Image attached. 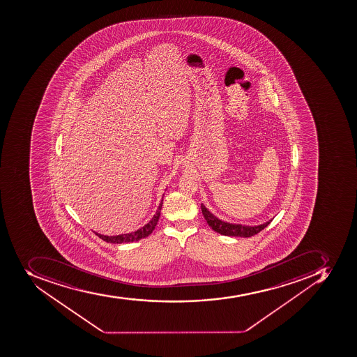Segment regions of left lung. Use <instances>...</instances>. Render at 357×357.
I'll return each instance as SVG.
<instances>
[{
	"instance_id": "obj_1",
	"label": "left lung",
	"mask_w": 357,
	"mask_h": 357,
	"mask_svg": "<svg viewBox=\"0 0 357 357\" xmlns=\"http://www.w3.org/2000/svg\"><path fill=\"white\" fill-rule=\"evenodd\" d=\"M201 210H202L203 217L212 229L218 234H220V235L230 236V237H252V236L256 235V234L266 228L272 221V219H271V220L258 225V226H245V225H241V223H230L220 220L219 218L215 217L213 213L206 209V206H203V203H201Z\"/></svg>"
}]
</instances>
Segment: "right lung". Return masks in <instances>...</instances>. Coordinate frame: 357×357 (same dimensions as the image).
Segmentation results:
<instances>
[{
	"mask_svg": "<svg viewBox=\"0 0 357 357\" xmlns=\"http://www.w3.org/2000/svg\"><path fill=\"white\" fill-rule=\"evenodd\" d=\"M162 206V201H160V206H158V209H157L154 217L151 218V221L146 223L145 226L142 227V228L136 230V231L129 232V234H122V235L118 236H105L101 235V234H98V232L96 231L94 232H96V235L98 236V237L101 238L102 241H107V243H123L140 241L142 238H146L151 235L153 230L155 229V227H156L157 222H158V219H160V217Z\"/></svg>",
	"mask_w": 357,
	"mask_h": 357,
	"instance_id": "obj_1",
	"label": "right lung"
}]
</instances>
